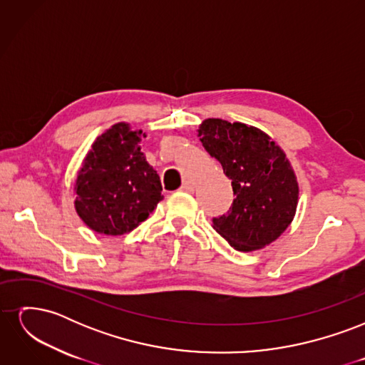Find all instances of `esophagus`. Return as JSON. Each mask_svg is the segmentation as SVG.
Returning a JSON list of instances; mask_svg holds the SVG:
<instances>
[{"instance_id": "1", "label": "esophagus", "mask_w": 365, "mask_h": 365, "mask_svg": "<svg viewBox=\"0 0 365 365\" xmlns=\"http://www.w3.org/2000/svg\"><path fill=\"white\" fill-rule=\"evenodd\" d=\"M181 190H184V192H193L195 190V185H193V182L192 181H184L182 182V185H181Z\"/></svg>"}]
</instances>
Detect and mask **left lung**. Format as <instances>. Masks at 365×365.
Segmentation results:
<instances>
[{"label": "left lung", "mask_w": 365, "mask_h": 365, "mask_svg": "<svg viewBox=\"0 0 365 365\" xmlns=\"http://www.w3.org/2000/svg\"><path fill=\"white\" fill-rule=\"evenodd\" d=\"M205 150L231 180L235 201L213 217V228L237 251L269 245L289 227L298 202V182L284 152L263 130L207 118L197 129Z\"/></svg>", "instance_id": "obj_1"}]
</instances>
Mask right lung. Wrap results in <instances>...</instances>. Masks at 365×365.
<instances>
[{
  "instance_id": "1",
  "label": "right lung",
  "mask_w": 365,
  "mask_h": 365,
  "mask_svg": "<svg viewBox=\"0 0 365 365\" xmlns=\"http://www.w3.org/2000/svg\"><path fill=\"white\" fill-rule=\"evenodd\" d=\"M143 130L117 123L93 143L76 180L77 215L96 233L137 228L163 200L158 173L141 152Z\"/></svg>"
}]
</instances>
